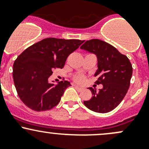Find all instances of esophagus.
I'll use <instances>...</instances> for the list:
<instances>
[{"instance_id": "1", "label": "esophagus", "mask_w": 149, "mask_h": 149, "mask_svg": "<svg viewBox=\"0 0 149 149\" xmlns=\"http://www.w3.org/2000/svg\"><path fill=\"white\" fill-rule=\"evenodd\" d=\"M73 86H74V88H76V89L77 90V91H82V89H83V88H81V87H79V86H77V85H73Z\"/></svg>"}]
</instances>
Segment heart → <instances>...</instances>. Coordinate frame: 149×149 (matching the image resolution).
Instances as JSON below:
<instances>
[{"instance_id":"1","label":"heart","mask_w":149,"mask_h":149,"mask_svg":"<svg viewBox=\"0 0 149 149\" xmlns=\"http://www.w3.org/2000/svg\"><path fill=\"white\" fill-rule=\"evenodd\" d=\"M74 81L75 82H77V83L82 84L85 82V77L83 76V75H81V74L76 75V76L74 77Z\"/></svg>"}]
</instances>
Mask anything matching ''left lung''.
<instances>
[{
  "instance_id": "1",
  "label": "left lung",
  "mask_w": 149,
  "mask_h": 149,
  "mask_svg": "<svg viewBox=\"0 0 149 149\" xmlns=\"http://www.w3.org/2000/svg\"><path fill=\"white\" fill-rule=\"evenodd\" d=\"M80 48L96 55L98 70L95 77L98 79L95 83L103 85L99 91L89 88L93 97L84 101V104L95 112H109L121 103L127 93L132 74V64L126 56L101 40H87Z\"/></svg>"
}]
</instances>
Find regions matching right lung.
Here are the masks:
<instances>
[{"instance_id": "1", "label": "right lung", "mask_w": 149, "mask_h": 149, "mask_svg": "<svg viewBox=\"0 0 149 149\" xmlns=\"http://www.w3.org/2000/svg\"><path fill=\"white\" fill-rule=\"evenodd\" d=\"M84 40L48 38L25 49L15 60L13 78L17 94L30 109L43 111L59 103L68 81L58 85L48 82L55 69H62L67 57L77 49Z\"/></svg>"}]
</instances>
